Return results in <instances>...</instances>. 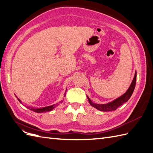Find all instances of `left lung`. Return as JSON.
I'll return each instance as SVG.
<instances>
[{
    "label": "left lung",
    "mask_w": 153,
    "mask_h": 153,
    "mask_svg": "<svg viewBox=\"0 0 153 153\" xmlns=\"http://www.w3.org/2000/svg\"><path fill=\"white\" fill-rule=\"evenodd\" d=\"M136 79H137V72L135 71V75H134L133 79L132 80V82L129 86V88L127 89V91L124 93L123 95H121L120 97L117 98L115 99L112 102H108L107 104H96V103L92 102L91 100L89 98L88 96H87V98L88 100V102L90 104L92 105V107L95 108L97 110L102 111H113L116 110V109L120 106V105L124 104L125 102H126L129 100L133 92L134 91V89H135V84H136Z\"/></svg>",
    "instance_id": "left-lung-1"
}]
</instances>
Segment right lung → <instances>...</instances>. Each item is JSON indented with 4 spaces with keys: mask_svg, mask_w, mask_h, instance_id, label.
Listing matches in <instances>:
<instances>
[{
    "mask_svg": "<svg viewBox=\"0 0 153 153\" xmlns=\"http://www.w3.org/2000/svg\"><path fill=\"white\" fill-rule=\"evenodd\" d=\"M66 92H67V89H66V90H65V93L64 94V96H65V94H66ZM16 98H18V101H19L20 103H22V101L17 97V96H16ZM57 104H53L51 105H49V106H46V107H43V108H34V107H32V106H26V107H27V108H28L30 110H32L33 111L36 112V113H43V112L50 111L52 110H53V109L56 106H57Z\"/></svg>",
    "mask_w": 153,
    "mask_h": 153,
    "instance_id": "add662e5",
    "label": "right lung"
}]
</instances>
